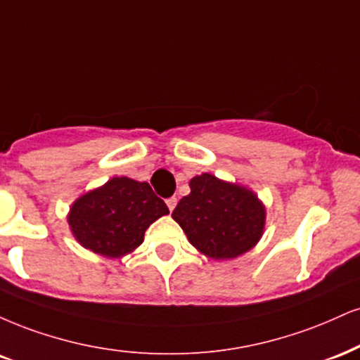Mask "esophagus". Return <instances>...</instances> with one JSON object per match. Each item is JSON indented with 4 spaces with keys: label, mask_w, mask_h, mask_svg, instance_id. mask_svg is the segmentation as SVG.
I'll use <instances>...</instances> for the list:
<instances>
[{
    "label": "esophagus",
    "mask_w": 360,
    "mask_h": 360,
    "mask_svg": "<svg viewBox=\"0 0 360 360\" xmlns=\"http://www.w3.org/2000/svg\"><path fill=\"white\" fill-rule=\"evenodd\" d=\"M166 205H167V207H169V211H172L176 207V205H177V199L172 196V198H167L166 199Z\"/></svg>",
    "instance_id": "1"
}]
</instances>
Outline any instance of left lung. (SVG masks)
Returning a JSON list of instances; mask_svg holds the SVG:
<instances>
[{
  "label": "left lung",
  "instance_id": "1",
  "mask_svg": "<svg viewBox=\"0 0 360 360\" xmlns=\"http://www.w3.org/2000/svg\"><path fill=\"white\" fill-rule=\"evenodd\" d=\"M189 188L172 218L194 248L207 258L231 259L258 243L266 213L257 194L207 172L193 177Z\"/></svg>",
  "mask_w": 360,
  "mask_h": 360
}]
</instances>
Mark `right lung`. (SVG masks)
<instances>
[{"instance_id": "right-lung-1", "label": "right lung", "mask_w": 360, "mask_h": 360, "mask_svg": "<svg viewBox=\"0 0 360 360\" xmlns=\"http://www.w3.org/2000/svg\"><path fill=\"white\" fill-rule=\"evenodd\" d=\"M164 214H169L166 202L155 196L149 183L122 176L77 199L68 224L84 248L120 258L142 245L146 229Z\"/></svg>"}]
</instances>
